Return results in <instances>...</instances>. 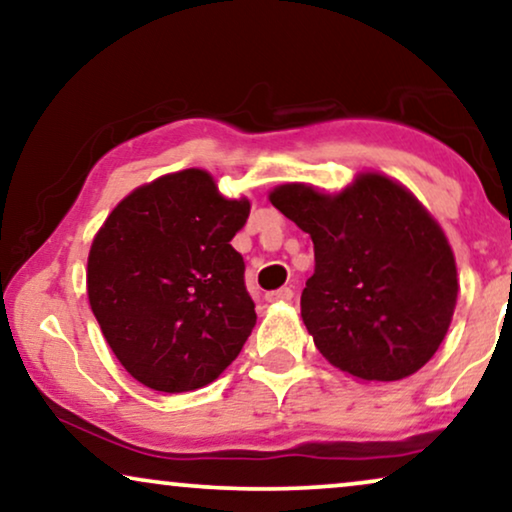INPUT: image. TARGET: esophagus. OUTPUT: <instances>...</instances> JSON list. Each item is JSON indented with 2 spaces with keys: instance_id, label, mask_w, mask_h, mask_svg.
Wrapping results in <instances>:
<instances>
[{
  "instance_id": "esophagus-1",
  "label": "esophagus",
  "mask_w": 512,
  "mask_h": 512,
  "mask_svg": "<svg viewBox=\"0 0 512 512\" xmlns=\"http://www.w3.org/2000/svg\"><path fill=\"white\" fill-rule=\"evenodd\" d=\"M291 298H293V291L289 286H282V289L265 293V300H268V303H289Z\"/></svg>"
}]
</instances>
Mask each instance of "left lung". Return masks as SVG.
<instances>
[{
	"instance_id": "left-lung-1",
	"label": "left lung",
	"mask_w": 512,
	"mask_h": 512,
	"mask_svg": "<svg viewBox=\"0 0 512 512\" xmlns=\"http://www.w3.org/2000/svg\"><path fill=\"white\" fill-rule=\"evenodd\" d=\"M270 202L314 242L300 314L319 352L356 380L417 373L438 352L459 291L450 242L422 202L377 172L338 195L282 184Z\"/></svg>"
}]
</instances>
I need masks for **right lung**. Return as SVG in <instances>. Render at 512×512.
<instances>
[{
    "label": "right lung",
    "mask_w": 512,
    "mask_h": 512,
    "mask_svg": "<svg viewBox=\"0 0 512 512\" xmlns=\"http://www.w3.org/2000/svg\"><path fill=\"white\" fill-rule=\"evenodd\" d=\"M249 200L205 170L165 174L118 202L88 254V300L111 352L144 387H207L256 324L233 240Z\"/></svg>",
    "instance_id": "add662e5"
}]
</instances>
